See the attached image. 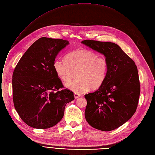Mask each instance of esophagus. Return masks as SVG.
I'll use <instances>...</instances> for the list:
<instances>
[{"label": "esophagus", "mask_w": 155, "mask_h": 155, "mask_svg": "<svg viewBox=\"0 0 155 155\" xmlns=\"http://www.w3.org/2000/svg\"><path fill=\"white\" fill-rule=\"evenodd\" d=\"M74 98H75V99H77V98H78V97H79L81 96L80 94H77V93H74Z\"/></svg>", "instance_id": "1"}]
</instances>
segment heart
<instances>
[{
    "mask_svg": "<svg viewBox=\"0 0 155 155\" xmlns=\"http://www.w3.org/2000/svg\"><path fill=\"white\" fill-rule=\"evenodd\" d=\"M53 67L57 76L64 82L72 78L76 72L77 78L67 82L66 86L81 94L102 85L107 76L109 63L104 56H99L91 50H79L69 53L66 59H56Z\"/></svg>",
    "mask_w": 155,
    "mask_h": 155,
    "instance_id": "obj_1",
    "label": "heart"
}]
</instances>
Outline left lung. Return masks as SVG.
Returning a JSON list of instances; mask_svg holds the SVG:
<instances>
[{
	"label": "left lung",
	"instance_id": "1",
	"mask_svg": "<svg viewBox=\"0 0 155 155\" xmlns=\"http://www.w3.org/2000/svg\"><path fill=\"white\" fill-rule=\"evenodd\" d=\"M82 43L103 54L109 70L102 85L85 95V117L94 128L109 132L122 125L135 113L140 94L137 67L118 45L86 40Z\"/></svg>",
	"mask_w": 155,
	"mask_h": 155
}]
</instances>
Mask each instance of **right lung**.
Segmentation results:
<instances>
[{
    "instance_id": "obj_1",
    "label": "right lung",
    "mask_w": 155,
    "mask_h": 155,
    "mask_svg": "<svg viewBox=\"0 0 155 155\" xmlns=\"http://www.w3.org/2000/svg\"><path fill=\"white\" fill-rule=\"evenodd\" d=\"M68 41L41 37L20 58L12 76L13 101L21 120L38 129L56 125L64 115L67 103L74 93L64 89L53 64Z\"/></svg>"
}]
</instances>
